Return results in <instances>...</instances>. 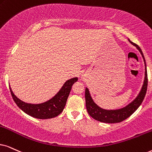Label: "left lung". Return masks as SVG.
Masks as SVG:
<instances>
[{"instance_id":"1","label":"left lung","mask_w":152,"mask_h":152,"mask_svg":"<svg viewBox=\"0 0 152 152\" xmlns=\"http://www.w3.org/2000/svg\"><path fill=\"white\" fill-rule=\"evenodd\" d=\"M128 41L131 44L135 45L137 48L140 53H141L142 56L143 57L144 62H145V80H144V83L142 89L140 90V93L138 94L137 97L128 104L127 106L124 107V108L116 109V110H107V109H102L98 105H97L94 102L93 99H92L90 94L89 93L88 88H86L85 92V98H86V109L88 114L92 118H93L95 120L98 121L107 123V124H114V123H119L124 121L128 117L131 116L135 111L137 110L138 107L140 106L144 98H145L146 93H147V83H148V78H147V65L145 57L142 52V50L138 46L137 44L132 43L129 39Z\"/></svg>"}]
</instances>
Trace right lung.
<instances>
[{"label": "right lung", "mask_w": 152, "mask_h": 152, "mask_svg": "<svg viewBox=\"0 0 152 152\" xmlns=\"http://www.w3.org/2000/svg\"><path fill=\"white\" fill-rule=\"evenodd\" d=\"M78 80V78H73L66 80L53 98L45 102L33 104L26 103L17 98L10 87L13 100L24 112L29 116L39 119H48L56 117L62 112L66 105L67 98L69 95L73 84Z\"/></svg>", "instance_id": "obj_1"}]
</instances>
